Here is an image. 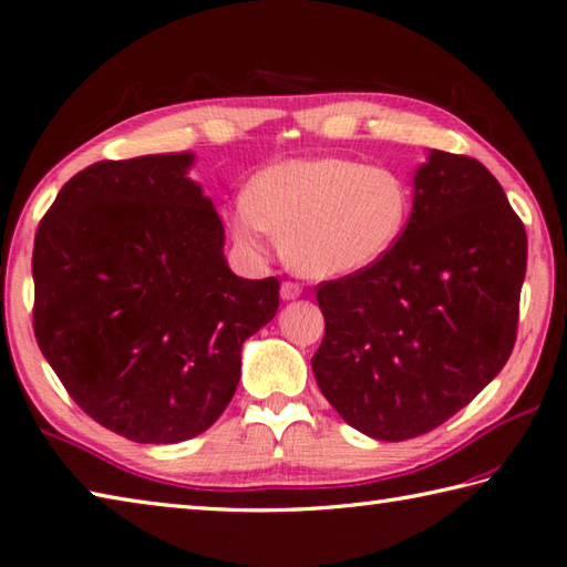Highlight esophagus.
Here are the masks:
<instances>
[{
	"instance_id": "esophagus-1",
	"label": "esophagus",
	"mask_w": 567,
	"mask_h": 567,
	"mask_svg": "<svg viewBox=\"0 0 567 567\" xmlns=\"http://www.w3.org/2000/svg\"><path fill=\"white\" fill-rule=\"evenodd\" d=\"M280 295H282V300H295V297L302 295V285L292 282V280H285L282 287H280Z\"/></svg>"
}]
</instances>
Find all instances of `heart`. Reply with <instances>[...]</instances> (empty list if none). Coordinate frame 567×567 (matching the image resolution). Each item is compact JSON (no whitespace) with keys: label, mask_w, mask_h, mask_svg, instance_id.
Here are the masks:
<instances>
[{"label":"heart","mask_w":567,"mask_h":567,"mask_svg":"<svg viewBox=\"0 0 567 567\" xmlns=\"http://www.w3.org/2000/svg\"><path fill=\"white\" fill-rule=\"evenodd\" d=\"M411 210L401 173L354 158H295L270 166L233 203L235 240L252 252L282 235V255L307 277H344L399 243Z\"/></svg>","instance_id":"heart-1"}]
</instances>
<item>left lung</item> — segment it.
I'll list each match as a JSON object with an SVG mask.
<instances>
[{"mask_svg":"<svg viewBox=\"0 0 567 567\" xmlns=\"http://www.w3.org/2000/svg\"><path fill=\"white\" fill-rule=\"evenodd\" d=\"M526 260V228L491 171L431 151L389 255L317 285L312 372L329 404L382 441L444 424L508 362Z\"/></svg>","mask_w":567,"mask_h":567,"instance_id":"left-lung-1","label":"left lung"}]
</instances>
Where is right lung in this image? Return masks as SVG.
I'll return each mask as SVG.
<instances>
[{"label": "right lung", "instance_id": "1", "mask_svg": "<svg viewBox=\"0 0 567 567\" xmlns=\"http://www.w3.org/2000/svg\"><path fill=\"white\" fill-rule=\"evenodd\" d=\"M193 153L99 161L39 223L34 337L69 396L138 444L215 424L240 349L280 307V280H243L220 215L185 178Z\"/></svg>", "mask_w": 567, "mask_h": 567}]
</instances>
